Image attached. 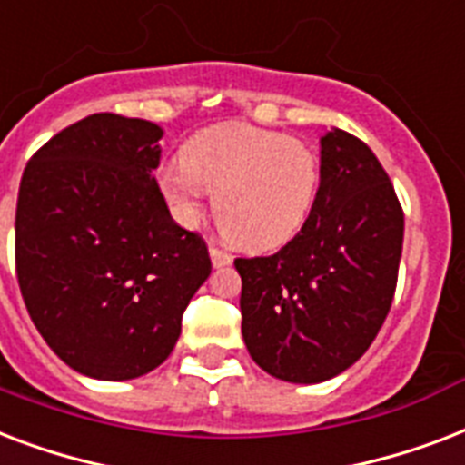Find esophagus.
Wrapping results in <instances>:
<instances>
[{
  "label": "esophagus",
  "instance_id": "1",
  "mask_svg": "<svg viewBox=\"0 0 465 465\" xmlns=\"http://www.w3.org/2000/svg\"><path fill=\"white\" fill-rule=\"evenodd\" d=\"M208 254H211V262H213V266L215 269H221V266H228L230 262H232V257H230L228 252H223L221 247H211V250H208Z\"/></svg>",
  "mask_w": 465,
  "mask_h": 465
}]
</instances>
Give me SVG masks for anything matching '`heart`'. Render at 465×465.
<instances>
[{"label":"heart","mask_w":465,"mask_h":465,"mask_svg":"<svg viewBox=\"0 0 465 465\" xmlns=\"http://www.w3.org/2000/svg\"><path fill=\"white\" fill-rule=\"evenodd\" d=\"M320 157L308 143L257 125L218 124L186 140L157 183L172 213L196 225L206 192L215 225L244 250H276L303 230L320 193Z\"/></svg>","instance_id":"1"}]
</instances>
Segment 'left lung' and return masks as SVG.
Wrapping results in <instances>:
<instances>
[{"mask_svg":"<svg viewBox=\"0 0 465 465\" xmlns=\"http://www.w3.org/2000/svg\"><path fill=\"white\" fill-rule=\"evenodd\" d=\"M311 218L272 257L235 259L242 337L273 379L322 383L359 361L393 303L401 201L371 147L340 128L320 138Z\"/></svg>","mask_w":465,"mask_h":465,"instance_id":"left-lung-1","label":"left lung"}]
</instances>
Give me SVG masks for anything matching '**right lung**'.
<instances>
[{
  "instance_id": "1",
  "label": "right lung",
  "mask_w": 465,
  "mask_h": 465,
  "mask_svg": "<svg viewBox=\"0 0 465 465\" xmlns=\"http://www.w3.org/2000/svg\"><path fill=\"white\" fill-rule=\"evenodd\" d=\"M162 128L92 114L28 160L16 201V276L35 330L70 369L131 381L174 349L211 273L153 172Z\"/></svg>"
}]
</instances>
